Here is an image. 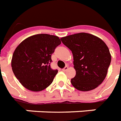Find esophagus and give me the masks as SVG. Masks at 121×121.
Returning <instances> with one entry per match:
<instances>
[{
    "mask_svg": "<svg viewBox=\"0 0 121 121\" xmlns=\"http://www.w3.org/2000/svg\"><path fill=\"white\" fill-rule=\"evenodd\" d=\"M68 69V67L66 66L64 67V68H63V69H62V71H67Z\"/></svg>",
    "mask_w": 121,
    "mask_h": 121,
    "instance_id": "34e87169",
    "label": "esophagus"
}]
</instances>
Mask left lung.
<instances>
[{"mask_svg": "<svg viewBox=\"0 0 121 121\" xmlns=\"http://www.w3.org/2000/svg\"><path fill=\"white\" fill-rule=\"evenodd\" d=\"M62 43L72 52L75 77L73 86L80 91L96 89L107 76L111 55L105 42L97 36L85 32L60 38Z\"/></svg>", "mask_w": 121, "mask_h": 121, "instance_id": "1", "label": "left lung"}]
</instances>
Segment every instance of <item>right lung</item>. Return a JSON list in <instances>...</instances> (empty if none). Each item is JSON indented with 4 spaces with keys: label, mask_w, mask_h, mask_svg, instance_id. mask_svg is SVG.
I'll use <instances>...</instances> for the list:
<instances>
[{
    "label": "right lung",
    "mask_w": 121,
    "mask_h": 121,
    "mask_svg": "<svg viewBox=\"0 0 121 121\" xmlns=\"http://www.w3.org/2000/svg\"><path fill=\"white\" fill-rule=\"evenodd\" d=\"M60 43L57 36L40 34L26 38L16 47L13 54L11 67L24 87L39 92L52 83L58 71L51 69V56Z\"/></svg>",
    "instance_id": "obj_1"
}]
</instances>
